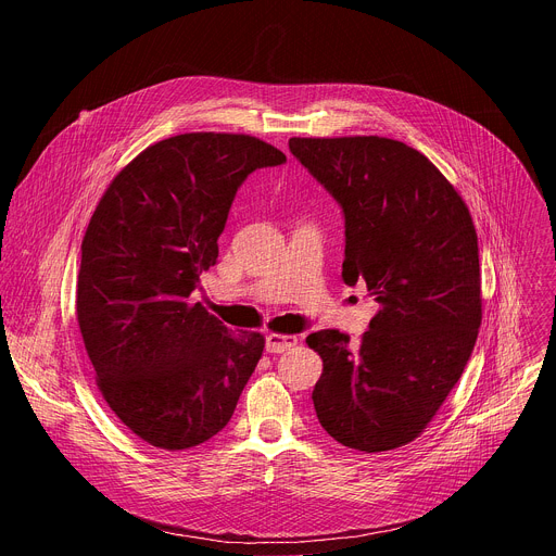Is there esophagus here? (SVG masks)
<instances>
[{
    "instance_id": "1",
    "label": "esophagus",
    "mask_w": 556,
    "mask_h": 556,
    "mask_svg": "<svg viewBox=\"0 0 556 556\" xmlns=\"http://www.w3.org/2000/svg\"><path fill=\"white\" fill-rule=\"evenodd\" d=\"M296 337L294 334H277V332H270L266 337V352L270 354H281V352H288L296 345Z\"/></svg>"
}]
</instances>
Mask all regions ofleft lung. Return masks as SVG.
I'll return each instance as SVG.
<instances>
[{
	"instance_id": "8db88e82",
	"label": "left lung",
	"mask_w": 556,
	"mask_h": 556,
	"mask_svg": "<svg viewBox=\"0 0 556 556\" xmlns=\"http://www.w3.org/2000/svg\"><path fill=\"white\" fill-rule=\"evenodd\" d=\"M345 213L343 281L380 309L358 343H305L324 358L312 391L321 427L380 453L414 442L459 380L482 326L478 232L466 202L418 149L382 136L290 138Z\"/></svg>"
}]
</instances>
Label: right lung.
Returning <instances> with one entry per match:
<instances>
[{
  "label": "right lung",
  "instance_id": "1",
  "mask_svg": "<svg viewBox=\"0 0 556 556\" xmlns=\"http://www.w3.org/2000/svg\"><path fill=\"white\" fill-rule=\"evenodd\" d=\"M286 155L249 134L157 140L105 189L81 244L76 319L108 407L151 446L182 451L222 431L266 339L232 334L189 303L249 174Z\"/></svg>",
  "mask_w": 556,
  "mask_h": 556
}]
</instances>
